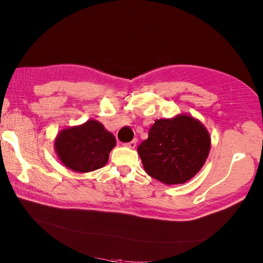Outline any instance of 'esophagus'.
I'll list each match as a JSON object with an SVG mask.
<instances>
[{"mask_svg":"<svg viewBox=\"0 0 263 263\" xmlns=\"http://www.w3.org/2000/svg\"><path fill=\"white\" fill-rule=\"evenodd\" d=\"M124 146L127 147V148H130V149H135L136 146H137V140H132L131 142H127V143L124 144Z\"/></svg>","mask_w":263,"mask_h":263,"instance_id":"esophagus-1","label":"esophagus"}]
</instances>
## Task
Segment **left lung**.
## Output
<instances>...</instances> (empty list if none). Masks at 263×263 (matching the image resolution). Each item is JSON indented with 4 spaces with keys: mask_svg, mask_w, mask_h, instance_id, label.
<instances>
[{
    "mask_svg": "<svg viewBox=\"0 0 263 263\" xmlns=\"http://www.w3.org/2000/svg\"><path fill=\"white\" fill-rule=\"evenodd\" d=\"M211 138L206 127L189 114L156 120L148 139L138 147L148 175L166 185L183 184L202 168Z\"/></svg>",
    "mask_w": 263,
    "mask_h": 263,
    "instance_id": "obj_1",
    "label": "left lung"
}]
</instances>
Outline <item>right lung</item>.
<instances>
[{"instance_id": "obj_1", "label": "right lung", "mask_w": 263, "mask_h": 263, "mask_svg": "<svg viewBox=\"0 0 263 263\" xmlns=\"http://www.w3.org/2000/svg\"><path fill=\"white\" fill-rule=\"evenodd\" d=\"M115 137L96 120L63 128L54 140L59 159L69 170L89 173L102 168L115 147Z\"/></svg>"}]
</instances>
